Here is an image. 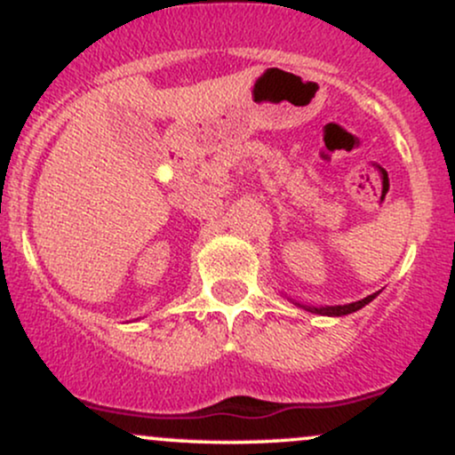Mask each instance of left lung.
Listing matches in <instances>:
<instances>
[{
  "label": "left lung",
  "instance_id": "1",
  "mask_svg": "<svg viewBox=\"0 0 455 455\" xmlns=\"http://www.w3.org/2000/svg\"><path fill=\"white\" fill-rule=\"evenodd\" d=\"M377 297V293L374 295H368L365 299L362 301H353V304H347V306H329V307H306V310L315 312V315H327V316H342V315H351V312L359 310V307H363L365 304H370V301Z\"/></svg>",
  "mask_w": 455,
  "mask_h": 455
}]
</instances>
